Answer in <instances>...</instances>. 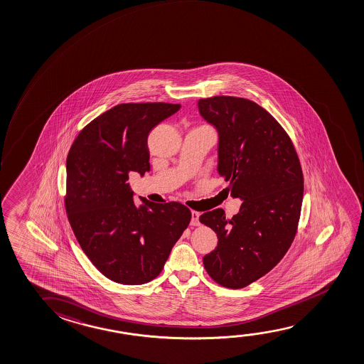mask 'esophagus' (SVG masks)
<instances>
[{"label": "esophagus", "mask_w": 364, "mask_h": 364, "mask_svg": "<svg viewBox=\"0 0 364 364\" xmlns=\"http://www.w3.org/2000/svg\"><path fill=\"white\" fill-rule=\"evenodd\" d=\"M199 216H200V213H199V211H191V222H190V224H191L193 227H198V225H200Z\"/></svg>", "instance_id": "1"}]
</instances>
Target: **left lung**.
I'll list each match as a JSON object with an SVG mask.
<instances>
[{"instance_id":"8db88e82","label":"left lung","mask_w":364,"mask_h":364,"mask_svg":"<svg viewBox=\"0 0 364 364\" xmlns=\"http://www.w3.org/2000/svg\"><path fill=\"white\" fill-rule=\"evenodd\" d=\"M198 106L219 132L225 190L242 200L230 219L223 209L201 214V224L218 235L203 263L215 283L239 289L274 268L294 240L304 191L301 161L288 132L257 102L219 95Z\"/></svg>"}]
</instances>
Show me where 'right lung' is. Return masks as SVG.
Segmentation results:
<instances>
[{"label": "right lung", "mask_w": 364, "mask_h": 364, "mask_svg": "<svg viewBox=\"0 0 364 364\" xmlns=\"http://www.w3.org/2000/svg\"><path fill=\"white\" fill-rule=\"evenodd\" d=\"M179 109L168 102L114 106L80 132L68 154L70 225L91 263L115 283L155 279L191 220L178 201L135 205L127 183L132 171L150 170L149 132Z\"/></svg>", "instance_id": "right-lung-1"}]
</instances>
